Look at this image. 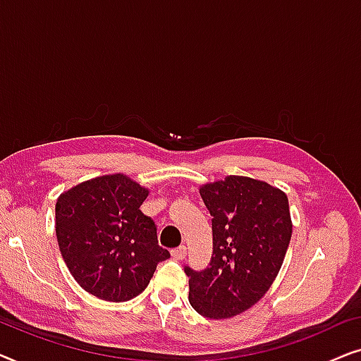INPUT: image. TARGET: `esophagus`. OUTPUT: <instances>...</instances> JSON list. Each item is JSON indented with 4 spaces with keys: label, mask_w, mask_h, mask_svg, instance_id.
Masks as SVG:
<instances>
[{
    "label": "esophagus",
    "mask_w": 361,
    "mask_h": 361,
    "mask_svg": "<svg viewBox=\"0 0 361 361\" xmlns=\"http://www.w3.org/2000/svg\"><path fill=\"white\" fill-rule=\"evenodd\" d=\"M171 255H172V258H174V259L180 261V259H184L185 256H187V248H185L184 245H182V246H179V248L172 250V251H171Z\"/></svg>",
    "instance_id": "obj_1"
}]
</instances>
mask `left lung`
Here are the masks:
<instances>
[{
  "label": "left lung",
  "mask_w": 361,
  "mask_h": 361,
  "mask_svg": "<svg viewBox=\"0 0 361 361\" xmlns=\"http://www.w3.org/2000/svg\"><path fill=\"white\" fill-rule=\"evenodd\" d=\"M200 195L212 215L214 255L204 271L185 268L189 302L204 317H235L268 293L283 266L293 235L288 195L245 176L202 185Z\"/></svg>",
  "instance_id": "left-lung-1"
}]
</instances>
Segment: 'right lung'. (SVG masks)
<instances>
[{
    "instance_id": "obj_1",
    "label": "right lung",
    "mask_w": 361,
    "mask_h": 361,
    "mask_svg": "<svg viewBox=\"0 0 361 361\" xmlns=\"http://www.w3.org/2000/svg\"><path fill=\"white\" fill-rule=\"evenodd\" d=\"M149 190L125 174L95 177L59 195L56 235L73 279L87 293L125 302L147 288L169 258L157 228L140 210Z\"/></svg>"
}]
</instances>
